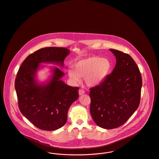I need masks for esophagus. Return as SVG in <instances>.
Returning a JSON list of instances; mask_svg holds the SVG:
<instances>
[{
    "instance_id": "1",
    "label": "esophagus",
    "mask_w": 159,
    "mask_h": 159,
    "mask_svg": "<svg viewBox=\"0 0 159 159\" xmlns=\"http://www.w3.org/2000/svg\"><path fill=\"white\" fill-rule=\"evenodd\" d=\"M79 95H84L85 93V91L84 90H83V89H80V90H79Z\"/></svg>"
}]
</instances>
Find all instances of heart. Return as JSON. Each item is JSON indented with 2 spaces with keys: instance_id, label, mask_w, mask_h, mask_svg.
<instances>
[{
  "instance_id": "obj_1",
  "label": "heart",
  "mask_w": 159,
  "mask_h": 159,
  "mask_svg": "<svg viewBox=\"0 0 159 159\" xmlns=\"http://www.w3.org/2000/svg\"><path fill=\"white\" fill-rule=\"evenodd\" d=\"M74 68L69 69L67 73L74 83H79L82 78L87 86L95 87L101 84L110 74L112 64L107 58L89 57L78 61Z\"/></svg>"
}]
</instances>
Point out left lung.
<instances>
[{"mask_svg": "<svg viewBox=\"0 0 159 159\" xmlns=\"http://www.w3.org/2000/svg\"><path fill=\"white\" fill-rule=\"evenodd\" d=\"M116 59L111 74L92 87L90 114L96 124L105 129L123 125L138 109L142 80L139 67L127 53L110 49Z\"/></svg>", "mask_w": 159, "mask_h": 159, "instance_id": "left-lung-1", "label": "left lung"}]
</instances>
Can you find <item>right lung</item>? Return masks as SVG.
Segmentation results:
<instances>
[{"instance_id": "1", "label": "right lung", "mask_w": 159, "mask_h": 159, "mask_svg": "<svg viewBox=\"0 0 159 159\" xmlns=\"http://www.w3.org/2000/svg\"><path fill=\"white\" fill-rule=\"evenodd\" d=\"M69 53L65 48L40 49L26 57L17 74L15 89L19 109L33 125L43 130L54 131L66 124L68 110L79 97V88L66 84L61 80L64 74L56 67L51 69V79L44 83L37 81V71L44 63L63 67Z\"/></svg>"}]
</instances>
